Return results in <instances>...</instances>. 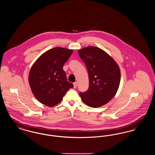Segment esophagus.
I'll return each instance as SVG.
<instances>
[{"mask_svg": "<svg viewBox=\"0 0 155 155\" xmlns=\"http://www.w3.org/2000/svg\"><path fill=\"white\" fill-rule=\"evenodd\" d=\"M73 85H74V88H77V82H75L73 83Z\"/></svg>", "mask_w": 155, "mask_h": 155, "instance_id": "esophagus-1", "label": "esophagus"}]
</instances>
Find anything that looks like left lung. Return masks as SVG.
Returning a JSON list of instances; mask_svg holds the SVG:
<instances>
[{
    "label": "left lung",
    "mask_w": 155,
    "mask_h": 155,
    "mask_svg": "<svg viewBox=\"0 0 155 155\" xmlns=\"http://www.w3.org/2000/svg\"><path fill=\"white\" fill-rule=\"evenodd\" d=\"M89 77V88L79 94L82 101L91 107L108 103L118 90L121 73L118 64L107 53L95 46L78 51Z\"/></svg>",
    "instance_id": "left-lung-1"
}]
</instances>
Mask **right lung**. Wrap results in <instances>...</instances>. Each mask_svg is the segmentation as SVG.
I'll use <instances>...</instances> for the list:
<instances>
[{
    "mask_svg": "<svg viewBox=\"0 0 155 155\" xmlns=\"http://www.w3.org/2000/svg\"><path fill=\"white\" fill-rule=\"evenodd\" d=\"M73 50L56 47L43 53L32 65L28 81L37 100L49 107L60 103L73 84L63 69Z\"/></svg>",
    "mask_w": 155,
    "mask_h": 155,
    "instance_id": "obj_1",
    "label": "right lung"
}]
</instances>
